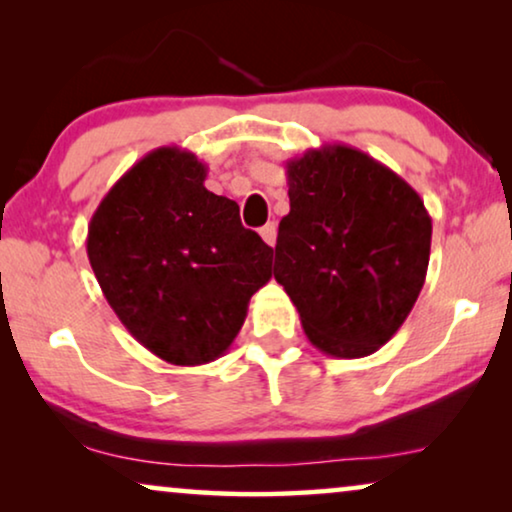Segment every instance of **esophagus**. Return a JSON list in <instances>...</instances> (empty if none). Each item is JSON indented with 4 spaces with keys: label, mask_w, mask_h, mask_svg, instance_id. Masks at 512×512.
<instances>
[{
    "label": "esophagus",
    "mask_w": 512,
    "mask_h": 512,
    "mask_svg": "<svg viewBox=\"0 0 512 512\" xmlns=\"http://www.w3.org/2000/svg\"><path fill=\"white\" fill-rule=\"evenodd\" d=\"M261 237H263V242L268 244V247H275V242H277V223H265V226L261 228Z\"/></svg>",
    "instance_id": "obj_1"
}]
</instances>
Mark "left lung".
Masks as SVG:
<instances>
[{"label": "left lung", "instance_id": "left-lung-1", "mask_svg": "<svg viewBox=\"0 0 512 512\" xmlns=\"http://www.w3.org/2000/svg\"><path fill=\"white\" fill-rule=\"evenodd\" d=\"M275 279L319 352L361 359L391 340L422 291L431 216L408 181L368 153L324 144L286 163Z\"/></svg>", "mask_w": 512, "mask_h": 512}]
</instances>
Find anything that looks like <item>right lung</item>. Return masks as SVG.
<instances>
[{"label":"right lung","mask_w":512,"mask_h":512,"mask_svg":"<svg viewBox=\"0 0 512 512\" xmlns=\"http://www.w3.org/2000/svg\"><path fill=\"white\" fill-rule=\"evenodd\" d=\"M205 177L193 153L160 146L111 186L88 223V261L111 310L172 366L219 359L272 277V249Z\"/></svg>","instance_id":"obj_1"}]
</instances>
